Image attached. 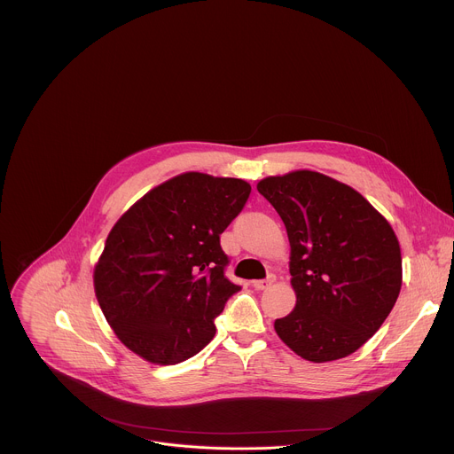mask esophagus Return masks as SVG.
<instances>
[{"label": "esophagus", "instance_id": "1", "mask_svg": "<svg viewBox=\"0 0 454 454\" xmlns=\"http://www.w3.org/2000/svg\"><path fill=\"white\" fill-rule=\"evenodd\" d=\"M273 282H275V277L271 275V277H268V278H264V280H253L251 286H253L256 291H262V289H268Z\"/></svg>", "mask_w": 454, "mask_h": 454}]
</instances>
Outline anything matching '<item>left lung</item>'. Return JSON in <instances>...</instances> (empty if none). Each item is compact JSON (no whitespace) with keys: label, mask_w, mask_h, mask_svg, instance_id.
<instances>
[{"label":"left lung","mask_w":454,"mask_h":454,"mask_svg":"<svg viewBox=\"0 0 454 454\" xmlns=\"http://www.w3.org/2000/svg\"><path fill=\"white\" fill-rule=\"evenodd\" d=\"M256 190L282 217L291 244L294 309L275 321L300 357L327 363L363 347L403 286L395 231L359 192L325 174L271 176Z\"/></svg>","instance_id":"left-lung-1"}]
</instances>
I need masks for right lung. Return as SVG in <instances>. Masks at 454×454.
Segmentation results:
<instances>
[{
  "mask_svg": "<svg viewBox=\"0 0 454 454\" xmlns=\"http://www.w3.org/2000/svg\"><path fill=\"white\" fill-rule=\"evenodd\" d=\"M251 186L235 177L179 174L129 208L95 266V294L118 336L154 364H176L215 336L214 319L240 286L224 277L221 233Z\"/></svg>",
  "mask_w": 454,
  "mask_h": 454,
  "instance_id": "1",
  "label": "right lung"
}]
</instances>
